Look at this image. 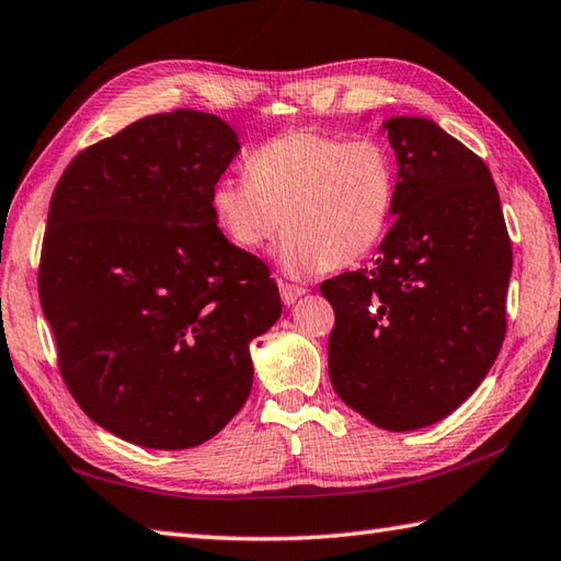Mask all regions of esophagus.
<instances>
[{
	"label": "esophagus",
	"mask_w": 561,
	"mask_h": 561,
	"mask_svg": "<svg viewBox=\"0 0 561 561\" xmlns=\"http://www.w3.org/2000/svg\"><path fill=\"white\" fill-rule=\"evenodd\" d=\"M308 289H304V286H296V284H279V294H282V301L284 306H294L298 298L306 296Z\"/></svg>",
	"instance_id": "34e87169"
}]
</instances>
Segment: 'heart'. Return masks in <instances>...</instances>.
Returning <instances> with one entry per match:
<instances>
[{
  "instance_id": "heart-1",
  "label": "heart",
  "mask_w": 561,
  "mask_h": 561,
  "mask_svg": "<svg viewBox=\"0 0 561 561\" xmlns=\"http://www.w3.org/2000/svg\"><path fill=\"white\" fill-rule=\"evenodd\" d=\"M249 179L221 176L210 210L221 233L257 251L284 229L277 260L291 275H316L368 257L394 215L397 167L380 140L294 128L245 160Z\"/></svg>"
}]
</instances>
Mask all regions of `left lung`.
<instances>
[{
	"mask_svg": "<svg viewBox=\"0 0 561 561\" xmlns=\"http://www.w3.org/2000/svg\"><path fill=\"white\" fill-rule=\"evenodd\" d=\"M394 225L370 270L322 282L330 380L373 425L447 419L485 380L506 332L512 241L488 164L425 116H392Z\"/></svg>",
	"mask_w": 561,
	"mask_h": 561,
	"instance_id": "obj_1",
	"label": "left lung"
}]
</instances>
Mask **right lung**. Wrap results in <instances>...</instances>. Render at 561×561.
Segmentation results:
<instances>
[{
  "label": "right lung",
  "mask_w": 561,
  "mask_h": 561,
  "mask_svg": "<svg viewBox=\"0 0 561 561\" xmlns=\"http://www.w3.org/2000/svg\"><path fill=\"white\" fill-rule=\"evenodd\" d=\"M239 150L215 114H152L76 154L51 195L37 286L59 370L131 445L215 437L251 394L249 344L282 316L267 265L210 210Z\"/></svg>",
  "instance_id": "1"
}]
</instances>
